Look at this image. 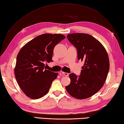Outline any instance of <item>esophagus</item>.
Segmentation results:
<instances>
[{
  "label": "esophagus",
  "mask_w": 124,
  "mask_h": 124,
  "mask_svg": "<svg viewBox=\"0 0 124 124\" xmlns=\"http://www.w3.org/2000/svg\"><path fill=\"white\" fill-rule=\"evenodd\" d=\"M61 74L62 75H63L64 76H68L69 75V73H65V72H61Z\"/></svg>",
  "instance_id": "1"
}]
</instances>
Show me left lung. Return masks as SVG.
<instances>
[{
    "instance_id": "obj_1",
    "label": "left lung",
    "mask_w": 124,
    "mask_h": 124,
    "mask_svg": "<svg viewBox=\"0 0 124 124\" xmlns=\"http://www.w3.org/2000/svg\"><path fill=\"white\" fill-rule=\"evenodd\" d=\"M77 49L78 58L84 62L80 75L69 74L70 84L66 87L68 93L78 99L95 94L102 87L109 69L108 56L101 43L92 36L75 33L67 36Z\"/></svg>"
}]
</instances>
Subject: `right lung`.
I'll use <instances>...</instances> for the list:
<instances>
[{"label": "right lung", "mask_w": 124, "mask_h": 124, "mask_svg": "<svg viewBox=\"0 0 124 124\" xmlns=\"http://www.w3.org/2000/svg\"><path fill=\"white\" fill-rule=\"evenodd\" d=\"M66 37L61 34L44 33L26 44L16 59L15 74L20 88L33 99L46 95L58 73L45 68V62H53L54 47Z\"/></svg>", "instance_id": "right-lung-1"}]
</instances>
